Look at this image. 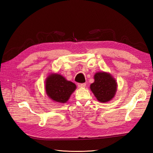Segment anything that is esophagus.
<instances>
[{"label": "esophagus", "instance_id": "obj_1", "mask_svg": "<svg viewBox=\"0 0 153 153\" xmlns=\"http://www.w3.org/2000/svg\"><path fill=\"white\" fill-rule=\"evenodd\" d=\"M77 85H78L79 87L80 88H82V87H85L86 85V83H78L77 84Z\"/></svg>", "mask_w": 153, "mask_h": 153}]
</instances>
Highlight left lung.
Returning a JSON list of instances; mask_svg holds the SVG:
<instances>
[{
    "mask_svg": "<svg viewBox=\"0 0 153 153\" xmlns=\"http://www.w3.org/2000/svg\"><path fill=\"white\" fill-rule=\"evenodd\" d=\"M95 82L90 86L97 100L100 102L110 101L115 95L117 84L109 74L98 72L94 76Z\"/></svg>",
    "mask_w": 153,
    "mask_h": 153,
    "instance_id": "1",
    "label": "left lung"
}]
</instances>
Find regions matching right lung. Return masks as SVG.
<instances>
[{
  "mask_svg": "<svg viewBox=\"0 0 153 153\" xmlns=\"http://www.w3.org/2000/svg\"><path fill=\"white\" fill-rule=\"evenodd\" d=\"M76 85L67 81L63 76L58 74H52L48 76L45 84L47 95L53 100L64 103L69 99Z\"/></svg>",
  "mask_w": 153,
  "mask_h": 153,
  "instance_id": "1",
  "label": "right lung"
}]
</instances>
